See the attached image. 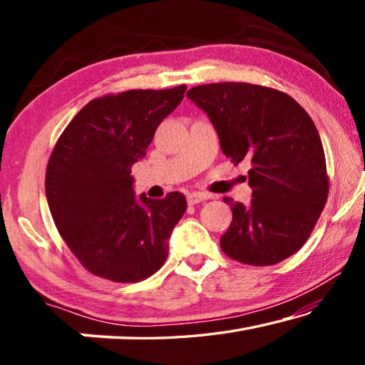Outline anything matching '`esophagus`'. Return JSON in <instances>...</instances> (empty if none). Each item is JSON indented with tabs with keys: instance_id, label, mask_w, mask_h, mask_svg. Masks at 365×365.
<instances>
[{
	"instance_id": "obj_1",
	"label": "esophagus",
	"mask_w": 365,
	"mask_h": 365,
	"mask_svg": "<svg viewBox=\"0 0 365 365\" xmlns=\"http://www.w3.org/2000/svg\"><path fill=\"white\" fill-rule=\"evenodd\" d=\"M209 197H211V196H209L207 193H200V191H195V193L188 195L187 200H188V205L193 206V205H197V202H202V201L209 200Z\"/></svg>"
}]
</instances>
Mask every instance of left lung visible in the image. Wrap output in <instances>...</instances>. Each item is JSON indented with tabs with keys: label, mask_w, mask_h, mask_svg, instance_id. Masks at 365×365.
<instances>
[{
	"label": "left lung",
	"mask_w": 365,
	"mask_h": 365,
	"mask_svg": "<svg viewBox=\"0 0 365 365\" xmlns=\"http://www.w3.org/2000/svg\"><path fill=\"white\" fill-rule=\"evenodd\" d=\"M187 96L207 114L225 156L251 164L250 205L224 197L233 219L222 251L250 265L294 255L329 196L324 146L311 117L292 96L261 85H201Z\"/></svg>",
	"instance_id": "left-lung-1"
}]
</instances>
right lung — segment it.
<instances>
[{
  "label": "right lung",
  "mask_w": 365,
  "mask_h": 365,
  "mask_svg": "<svg viewBox=\"0 0 365 365\" xmlns=\"http://www.w3.org/2000/svg\"><path fill=\"white\" fill-rule=\"evenodd\" d=\"M187 85L130 90L90 101L61 135L46 169V200L61 237L83 267L103 279L138 282L169 255L187 200L135 195L132 165L146 156L160 122Z\"/></svg>",
  "instance_id": "obj_1"
}]
</instances>
